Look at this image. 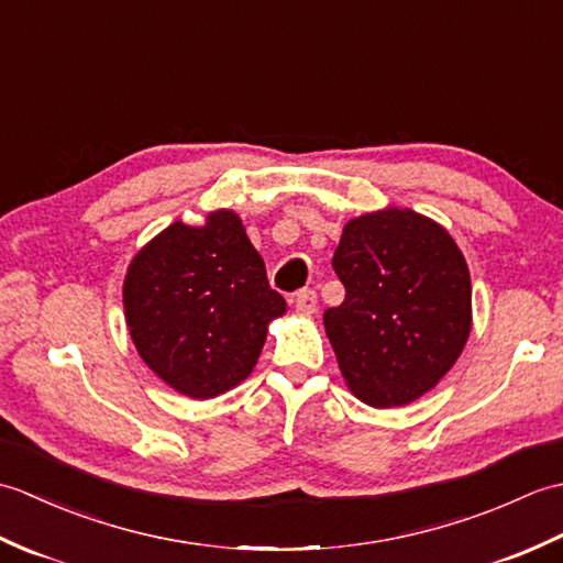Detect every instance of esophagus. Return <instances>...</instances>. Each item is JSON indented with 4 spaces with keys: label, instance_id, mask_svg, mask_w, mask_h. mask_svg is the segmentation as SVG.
Here are the masks:
<instances>
[{
    "label": "esophagus",
    "instance_id": "34e87169",
    "mask_svg": "<svg viewBox=\"0 0 563 563\" xmlns=\"http://www.w3.org/2000/svg\"><path fill=\"white\" fill-rule=\"evenodd\" d=\"M295 309L302 314H312L317 309V292L312 288L300 290L295 295Z\"/></svg>",
    "mask_w": 563,
    "mask_h": 563
}]
</instances>
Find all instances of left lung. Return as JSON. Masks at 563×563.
<instances>
[{"mask_svg":"<svg viewBox=\"0 0 563 563\" xmlns=\"http://www.w3.org/2000/svg\"><path fill=\"white\" fill-rule=\"evenodd\" d=\"M331 266L345 300L324 327L355 397L389 409L435 387L472 329L470 268L452 236L389 208L345 224Z\"/></svg>","mask_w":563,"mask_h":563,"instance_id":"1","label":"left lung"}]
</instances>
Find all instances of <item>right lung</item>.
Listing matches in <instances>:
<instances>
[{
	"label": "right lung",
	"mask_w": 563,
	"mask_h": 563,
	"mask_svg": "<svg viewBox=\"0 0 563 563\" xmlns=\"http://www.w3.org/2000/svg\"><path fill=\"white\" fill-rule=\"evenodd\" d=\"M135 349L176 391L210 399L254 369L266 324L285 312L242 220L174 222L130 263L123 288Z\"/></svg>",
	"instance_id": "1"
}]
</instances>
